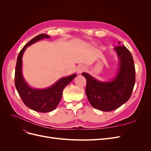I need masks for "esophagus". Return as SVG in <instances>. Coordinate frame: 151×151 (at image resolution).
Returning a JSON list of instances; mask_svg holds the SVG:
<instances>
[{"label": "esophagus", "instance_id": "obj_1", "mask_svg": "<svg viewBox=\"0 0 151 151\" xmlns=\"http://www.w3.org/2000/svg\"><path fill=\"white\" fill-rule=\"evenodd\" d=\"M85 70H86V67H84L83 65H80V66L77 67V73H78V74H81L82 72L85 71Z\"/></svg>", "mask_w": 151, "mask_h": 151}]
</instances>
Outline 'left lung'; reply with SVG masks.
Returning <instances> with one entry per match:
<instances>
[{"mask_svg":"<svg viewBox=\"0 0 151 151\" xmlns=\"http://www.w3.org/2000/svg\"><path fill=\"white\" fill-rule=\"evenodd\" d=\"M118 45H121L118 42ZM118 60L116 74L110 81H101L86 72V93L93 108L103 111H111L125 103L130 98L135 83L134 59L124 45L113 48Z\"/></svg>","mask_w":151,"mask_h":151,"instance_id":"obj_1","label":"left lung"}]
</instances>
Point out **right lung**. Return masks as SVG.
Returning <instances> with one entry per match:
<instances>
[{"instance_id": "add662e5", "label": "right lung", "mask_w": 151, "mask_h": 151, "mask_svg": "<svg viewBox=\"0 0 151 151\" xmlns=\"http://www.w3.org/2000/svg\"><path fill=\"white\" fill-rule=\"evenodd\" d=\"M50 36L40 34L30 40L22 48L18 55L15 70V86L20 97L27 107L40 112H50L57 108L60 101L63 91L77 76L73 74L58 79L51 86L45 89H36L31 87L22 75V58L27 47L44 38H50Z\"/></svg>"}]
</instances>
